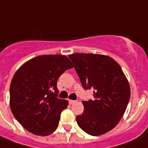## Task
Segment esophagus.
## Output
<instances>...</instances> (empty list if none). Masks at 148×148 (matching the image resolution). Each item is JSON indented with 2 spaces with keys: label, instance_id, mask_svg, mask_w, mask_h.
<instances>
[{
  "label": "esophagus",
  "instance_id": "obj_1",
  "mask_svg": "<svg viewBox=\"0 0 148 148\" xmlns=\"http://www.w3.org/2000/svg\"><path fill=\"white\" fill-rule=\"evenodd\" d=\"M68 101H69V104H71V105L76 102V101H74V100H68Z\"/></svg>",
  "mask_w": 148,
  "mask_h": 148
}]
</instances>
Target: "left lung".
Masks as SVG:
<instances>
[{
    "label": "left lung",
    "mask_w": 148,
    "mask_h": 148,
    "mask_svg": "<svg viewBox=\"0 0 148 148\" xmlns=\"http://www.w3.org/2000/svg\"><path fill=\"white\" fill-rule=\"evenodd\" d=\"M83 88H93L94 99L83 101L77 116L79 127L90 135L105 134L119 123L130 99L129 82L120 64L107 56L75 53L69 56Z\"/></svg>",
    "instance_id": "left-lung-1"
}]
</instances>
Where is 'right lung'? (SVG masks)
Segmentation results:
<instances>
[{
    "label": "right lung",
    "mask_w": 148,
    "mask_h": 148,
    "mask_svg": "<svg viewBox=\"0 0 148 148\" xmlns=\"http://www.w3.org/2000/svg\"><path fill=\"white\" fill-rule=\"evenodd\" d=\"M73 68L68 57L43 55L28 61L14 74L10 87V105L15 118L37 135L52 134L68 101L57 97V80Z\"/></svg>",
    "instance_id": "add662e5"
}]
</instances>
